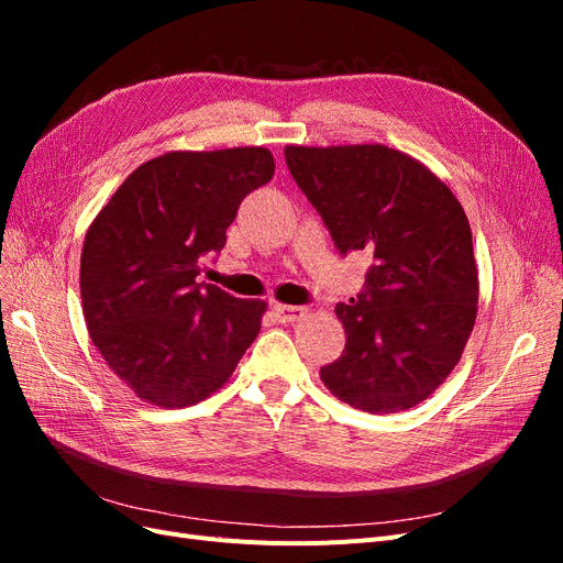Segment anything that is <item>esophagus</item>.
<instances>
[{"mask_svg": "<svg viewBox=\"0 0 563 563\" xmlns=\"http://www.w3.org/2000/svg\"><path fill=\"white\" fill-rule=\"evenodd\" d=\"M272 310H275V317L282 323H296L305 314H308V310L300 308V305H275V308H272Z\"/></svg>", "mask_w": 563, "mask_h": 563, "instance_id": "34e87169", "label": "esophagus"}]
</instances>
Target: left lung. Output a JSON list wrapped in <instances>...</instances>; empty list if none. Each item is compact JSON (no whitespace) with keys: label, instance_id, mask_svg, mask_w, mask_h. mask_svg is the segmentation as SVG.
<instances>
[{"label":"left lung","instance_id":"1","mask_svg":"<svg viewBox=\"0 0 563 563\" xmlns=\"http://www.w3.org/2000/svg\"><path fill=\"white\" fill-rule=\"evenodd\" d=\"M284 157L338 253L371 255L360 296L335 305L347 343L321 366L323 385L368 413L428 399L460 362L476 319L463 207L430 168L385 145H288Z\"/></svg>","mask_w":563,"mask_h":563}]
</instances>
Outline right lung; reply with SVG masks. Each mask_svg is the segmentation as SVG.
I'll return each instance as SVG.
<instances>
[{
  "instance_id": "1",
  "label": "right lung",
  "mask_w": 563,
  "mask_h": 563,
  "mask_svg": "<svg viewBox=\"0 0 563 563\" xmlns=\"http://www.w3.org/2000/svg\"><path fill=\"white\" fill-rule=\"evenodd\" d=\"M275 176L265 147L168 152L122 183L81 251L87 329L135 395L190 406L223 387L261 333L263 300L197 282L246 195Z\"/></svg>"
}]
</instances>
